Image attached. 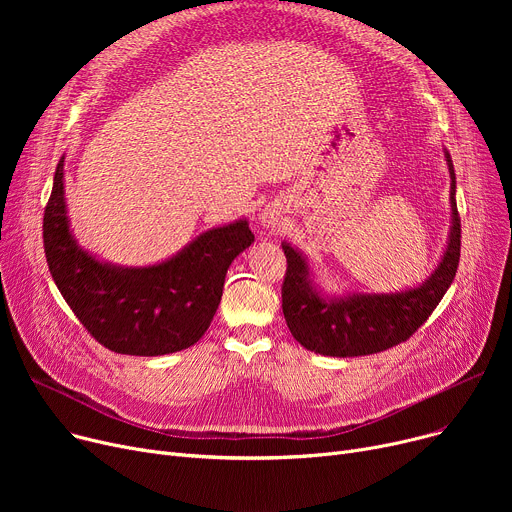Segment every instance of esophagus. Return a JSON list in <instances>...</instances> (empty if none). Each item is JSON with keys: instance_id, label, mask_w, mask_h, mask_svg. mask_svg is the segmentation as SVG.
Segmentation results:
<instances>
[{"instance_id": "obj_1", "label": "esophagus", "mask_w": 512, "mask_h": 512, "mask_svg": "<svg viewBox=\"0 0 512 512\" xmlns=\"http://www.w3.org/2000/svg\"><path fill=\"white\" fill-rule=\"evenodd\" d=\"M282 215H284V205L280 201H274L259 211V224L263 230L278 232L282 228Z\"/></svg>"}]
</instances>
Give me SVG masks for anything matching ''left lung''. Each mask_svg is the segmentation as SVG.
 Returning a JSON list of instances; mask_svg holds the SVG:
<instances>
[{
	"label": "left lung",
	"instance_id": "8db88e82",
	"mask_svg": "<svg viewBox=\"0 0 512 512\" xmlns=\"http://www.w3.org/2000/svg\"><path fill=\"white\" fill-rule=\"evenodd\" d=\"M450 232L446 251L425 282L398 292L326 294L315 284L307 257L282 242L288 261L282 284V311L290 334L307 351L326 357L382 353L417 332L438 307L456 276L461 257V218L456 211V176L450 153Z\"/></svg>",
	"mask_w": 512,
	"mask_h": 512
}]
</instances>
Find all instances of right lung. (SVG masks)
I'll list each match as a JSON object with an SVG mask.
<instances>
[{"label": "right lung", "mask_w": 512, "mask_h": 512, "mask_svg": "<svg viewBox=\"0 0 512 512\" xmlns=\"http://www.w3.org/2000/svg\"><path fill=\"white\" fill-rule=\"evenodd\" d=\"M247 218L211 228L145 267L101 261L78 245L64 197V157L43 215L53 282L91 336L120 355L159 357L193 346L222 301L230 263L251 247Z\"/></svg>", "instance_id": "1"}]
</instances>
